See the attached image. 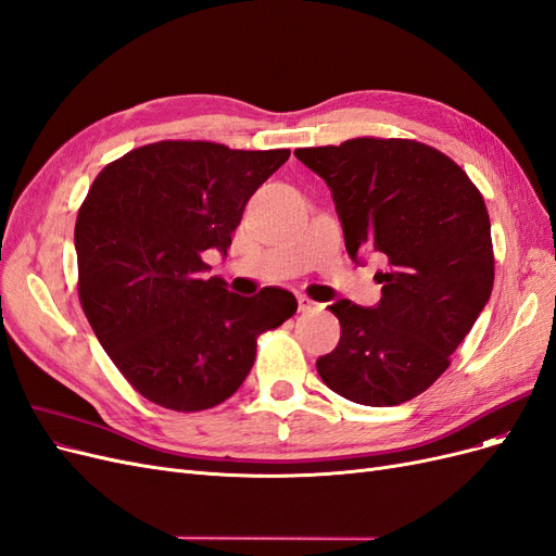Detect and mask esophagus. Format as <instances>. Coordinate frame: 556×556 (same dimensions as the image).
Here are the masks:
<instances>
[{
    "mask_svg": "<svg viewBox=\"0 0 556 556\" xmlns=\"http://www.w3.org/2000/svg\"><path fill=\"white\" fill-rule=\"evenodd\" d=\"M316 307H318V304H316L314 300H309L307 295H300V298H298V309H300V312H314Z\"/></svg>",
    "mask_w": 556,
    "mask_h": 556,
    "instance_id": "1",
    "label": "esophagus"
}]
</instances>
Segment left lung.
I'll use <instances>...</instances> for the list:
<instances>
[{"label":"left lung","instance_id":"1","mask_svg":"<svg viewBox=\"0 0 556 556\" xmlns=\"http://www.w3.org/2000/svg\"><path fill=\"white\" fill-rule=\"evenodd\" d=\"M324 177L349 256H386L381 300H337L342 337L316 369L355 404L414 400L451 365V353L485 309L494 283L490 217L480 191L453 159L404 138H353L295 150Z\"/></svg>","mask_w":556,"mask_h":556}]
</instances>
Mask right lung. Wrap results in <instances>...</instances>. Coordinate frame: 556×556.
Wrapping results in <instances>:
<instances>
[{"mask_svg": "<svg viewBox=\"0 0 556 556\" xmlns=\"http://www.w3.org/2000/svg\"><path fill=\"white\" fill-rule=\"evenodd\" d=\"M289 156L161 140L97 175L74 232L78 295L103 351L146 400L185 414L222 404L252 369L256 337L295 314L283 289L242 298L203 279V252L226 256L247 201Z\"/></svg>", "mask_w": 556, "mask_h": 556, "instance_id": "add662e5", "label": "right lung"}]
</instances>
